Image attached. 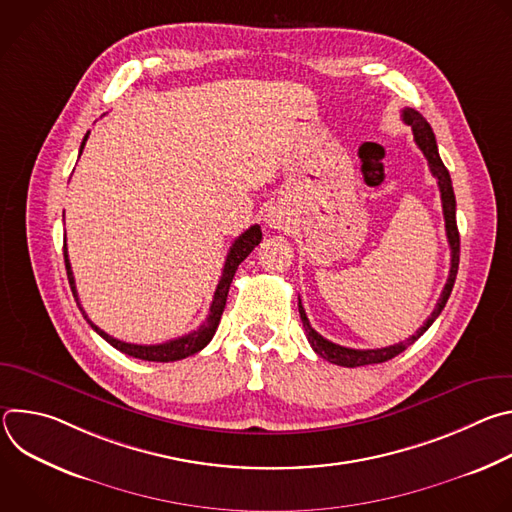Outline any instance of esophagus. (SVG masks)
Returning a JSON list of instances; mask_svg holds the SVG:
<instances>
[{
  "mask_svg": "<svg viewBox=\"0 0 512 512\" xmlns=\"http://www.w3.org/2000/svg\"><path fill=\"white\" fill-rule=\"evenodd\" d=\"M265 225H267L269 229L283 231V229L289 227V214H287L285 208H281V206H271V208L267 210Z\"/></svg>",
  "mask_w": 512,
  "mask_h": 512,
  "instance_id": "1",
  "label": "esophagus"
}]
</instances>
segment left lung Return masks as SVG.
<instances>
[{
    "mask_svg": "<svg viewBox=\"0 0 512 512\" xmlns=\"http://www.w3.org/2000/svg\"><path fill=\"white\" fill-rule=\"evenodd\" d=\"M403 121L411 127L415 143L419 145V150L423 152V156L427 158V166L431 170V174L437 178V186H440V194H442V208H444V218H446V235H448V243L452 249V265H450V275L448 281L444 285V291L440 300H437L433 312L429 314V318L423 322V326L409 336L407 340L393 344V346H385V348H373V350H356V348H346L340 344H334L330 340H326L324 336H320L312 326L310 320L306 316V310L302 306V300L298 298V308H300V318L308 336V342L312 344L314 352L320 354L324 360L338 364V367H364V364H377V362H385L395 358L397 354H401L407 346H411L433 322L435 318L442 314V310L446 308V302L452 294V287L458 275V265H460V233H458V225H456V196H454V188H452V178L448 168L444 166L440 152H437V143H435V135L431 125L425 121V117L421 113H417L415 109H403Z\"/></svg>",
    "mask_w": 512,
    "mask_h": 512,
    "instance_id": "8db88e82",
    "label": "left lung"
}]
</instances>
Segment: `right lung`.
I'll return each instance as SVG.
<instances>
[{
    "mask_svg": "<svg viewBox=\"0 0 512 512\" xmlns=\"http://www.w3.org/2000/svg\"><path fill=\"white\" fill-rule=\"evenodd\" d=\"M87 137L89 133L85 135L83 143H81V154H83V148L87 143ZM261 227L259 225H253L251 229H247L239 239H235L229 255H227V261H225V267H223V275H221V281H218L216 285V291H214V298H212V304H210V312L206 316V320L200 324L198 330H192L190 334L186 336H180L176 340H168L164 344H129V342H123V340H117L113 336H109L107 332H103L99 326H95L89 316L85 314L81 302H79V294H77V285H75V277H72V269H70V261H68V253H66V241H64V265H66V275H68V283H70V289H72V296H75V302L79 306V310L83 312L85 320L91 324V328L101 336L105 338L113 348L125 352L127 356H133V358H139V360H150V362H174V360H182L186 356H192L196 352H200L214 336L216 328H218V322H221V316L225 312V306H227V296H229V287H231V281L237 273V267L241 265V261L247 259V255L261 243Z\"/></svg>",
    "mask_w": 512,
    "mask_h": 512,
    "instance_id": "right-lung-1",
    "label": "right lung"
}]
</instances>
